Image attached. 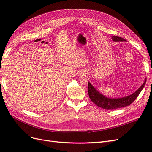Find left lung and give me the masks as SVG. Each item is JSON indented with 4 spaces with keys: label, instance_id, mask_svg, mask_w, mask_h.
I'll return each mask as SVG.
<instances>
[{
    "label": "left lung",
    "instance_id": "1",
    "mask_svg": "<svg viewBox=\"0 0 152 152\" xmlns=\"http://www.w3.org/2000/svg\"><path fill=\"white\" fill-rule=\"evenodd\" d=\"M112 40L114 42H119V41H126V40L122 39L121 37L112 36ZM146 79H145L143 84L135 91L134 93L131 95L126 96V97L120 98H109L101 94L98 90H96L94 87L89 82H88V94L91 100L98 107L106 110H115L122 107H127L131 104L137 98V96L141 93L142 89L146 84Z\"/></svg>",
    "mask_w": 152,
    "mask_h": 152
}]
</instances>
